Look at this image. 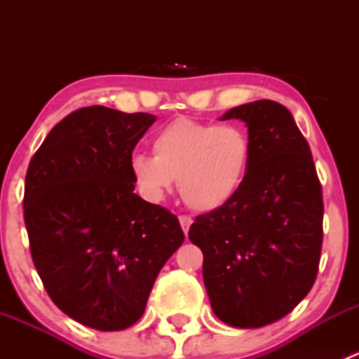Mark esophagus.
Wrapping results in <instances>:
<instances>
[{"instance_id": "esophagus-1", "label": "esophagus", "mask_w": 359, "mask_h": 359, "mask_svg": "<svg viewBox=\"0 0 359 359\" xmlns=\"http://www.w3.org/2000/svg\"><path fill=\"white\" fill-rule=\"evenodd\" d=\"M179 222H180V226H182L184 234L189 233V227H191V224H193V219H191L189 215H180Z\"/></svg>"}]
</instances>
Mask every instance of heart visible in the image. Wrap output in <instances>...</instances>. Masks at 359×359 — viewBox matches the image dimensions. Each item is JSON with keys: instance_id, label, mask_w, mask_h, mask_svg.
<instances>
[{"instance_id": "b5f03b06", "label": "heart", "mask_w": 359, "mask_h": 359, "mask_svg": "<svg viewBox=\"0 0 359 359\" xmlns=\"http://www.w3.org/2000/svg\"><path fill=\"white\" fill-rule=\"evenodd\" d=\"M153 154H133L130 172L147 201L158 203L179 180L182 200L196 212L229 205L247 179L252 142L238 125L177 118L153 137Z\"/></svg>"}]
</instances>
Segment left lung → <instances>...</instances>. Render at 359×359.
<instances>
[{"label":"left lung","mask_w":359,"mask_h":359,"mask_svg":"<svg viewBox=\"0 0 359 359\" xmlns=\"http://www.w3.org/2000/svg\"><path fill=\"white\" fill-rule=\"evenodd\" d=\"M220 119H241L252 142L247 179L229 205L198 215L189 240L224 323L260 328L292 313L313 288L323 243V198L309 144L292 112L255 100Z\"/></svg>","instance_id":"1"}]
</instances>
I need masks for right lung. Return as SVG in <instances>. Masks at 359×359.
<instances>
[{"mask_svg":"<svg viewBox=\"0 0 359 359\" xmlns=\"http://www.w3.org/2000/svg\"><path fill=\"white\" fill-rule=\"evenodd\" d=\"M156 116L83 107L57 123L29 163L24 220L36 271L69 318L125 330L146 311L179 219L133 193L130 159Z\"/></svg>","mask_w":359,"mask_h":359,"instance_id":"1","label":"right lung"}]
</instances>
